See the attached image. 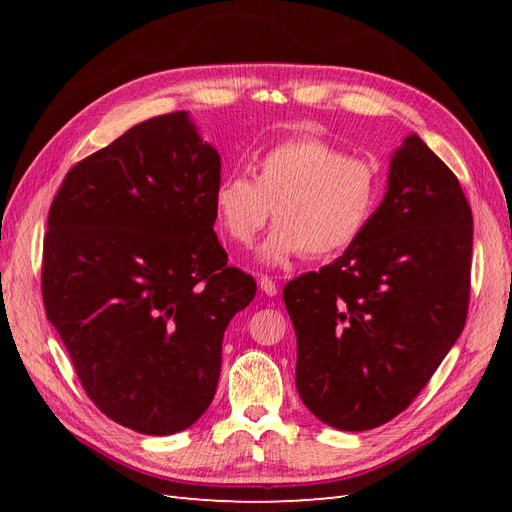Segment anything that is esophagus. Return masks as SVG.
<instances>
[{"instance_id":"obj_1","label":"esophagus","mask_w":512,"mask_h":512,"mask_svg":"<svg viewBox=\"0 0 512 512\" xmlns=\"http://www.w3.org/2000/svg\"><path fill=\"white\" fill-rule=\"evenodd\" d=\"M258 286H260V290L267 294V297H275L277 294V286H275V282L271 280V277H260V282H258Z\"/></svg>"}]
</instances>
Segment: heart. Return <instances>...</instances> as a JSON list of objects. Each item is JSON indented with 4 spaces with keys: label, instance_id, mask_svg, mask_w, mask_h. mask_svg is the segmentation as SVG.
I'll return each mask as SVG.
<instances>
[{
    "label": "heart",
    "instance_id": "heart-1",
    "mask_svg": "<svg viewBox=\"0 0 512 512\" xmlns=\"http://www.w3.org/2000/svg\"><path fill=\"white\" fill-rule=\"evenodd\" d=\"M380 168L322 138L299 136L269 147L254 164V179L232 173L213 192L224 235L252 245L271 218L277 222L260 247L267 265L299 254L331 256L359 239L378 209Z\"/></svg>",
    "mask_w": 512,
    "mask_h": 512
}]
</instances>
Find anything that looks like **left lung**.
<instances>
[{
	"mask_svg": "<svg viewBox=\"0 0 512 512\" xmlns=\"http://www.w3.org/2000/svg\"><path fill=\"white\" fill-rule=\"evenodd\" d=\"M472 235L453 170L406 136L363 235L284 288L309 412L335 429L365 431L412 404L466 324Z\"/></svg>",
	"mask_w": 512,
	"mask_h": 512,
	"instance_id": "8db88e82",
	"label": "left lung"
}]
</instances>
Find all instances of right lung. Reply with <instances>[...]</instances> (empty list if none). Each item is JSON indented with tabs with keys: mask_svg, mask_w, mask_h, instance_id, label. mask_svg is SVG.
<instances>
[{
	"mask_svg": "<svg viewBox=\"0 0 512 512\" xmlns=\"http://www.w3.org/2000/svg\"><path fill=\"white\" fill-rule=\"evenodd\" d=\"M220 168L188 113L160 115L74 164L49 211L46 318L89 399L147 436L203 416L256 294L213 232Z\"/></svg>",
	"mask_w": 512,
	"mask_h": 512,
	"instance_id": "obj_1",
	"label": "right lung"
}]
</instances>
